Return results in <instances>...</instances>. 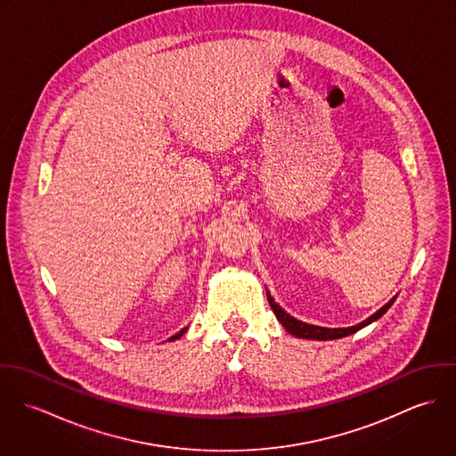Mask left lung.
I'll return each instance as SVG.
<instances>
[{
  "mask_svg": "<svg viewBox=\"0 0 456 456\" xmlns=\"http://www.w3.org/2000/svg\"><path fill=\"white\" fill-rule=\"evenodd\" d=\"M266 298H268V304H270V307H272L275 318L281 322V325L284 326V330H286L288 333H291V335H295V337H298V338H313V340H331V338H340V337L351 335V333L358 331L360 328H363V326L376 322L378 318H381V316L388 311V307H390L391 302H393V300H390L383 309H379L376 314H372L369 320H365V322L360 323V325L349 326V328H323V326L309 325V323H304V322L295 320L293 316H289L288 313H284V311L273 302V298H272L268 293H266Z\"/></svg>",
  "mask_w": 456,
  "mask_h": 456,
  "instance_id": "left-lung-1",
  "label": "left lung"
}]
</instances>
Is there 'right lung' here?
<instances>
[{"label":"right lung","mask_w":456,"mask_h":456,"mask_svg":"<svg viewBox=\"0 0 456 456\" xmlns=\"http://www.w3.org/2000/svg\"><path fill=\"white\" fill-rule=\"evenodd\" d=\"M184 331H186V328H183V330H181V331H179V333H175V335H174V337H172V338H170V340H174V338H179V337H181V335H183V333H184Z\"/></svg>","instance_id":"right-lung-1"}]
</instances>
